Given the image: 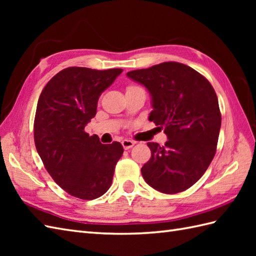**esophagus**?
I'll list each match as a JSON object with an SVG mask.
<instances>
[{
	"label": "esophagus",
	"mask_w": 256,
	"mask_h": 256,
	"mask_svg": "<svg viewBox=\"0 0 256 256\" xmlns=\"http://www.w3.org/2000/svg\"><path fill=\"white\" fill-rule=\"evenodd\" d=\"M134 145H135V142H133V140H122V146L124 150L131 148Z\"/></svg>",
	"instance_id": "esophagus-1"
}]
</instances>
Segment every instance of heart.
<instances>
[{"label":"heart","mask_w":256,"mask_h":256,"mask_svg":"<svg viewBox=\"0 0 256 256\" xmlns=\"http://www.w3.org/2000/svg\"><path fill=\"white\" fill-rule=\"evenodd\" d=\"M133 88H138V86H128V89H133Z\"/></svg>","instance_id":"heart-1"}]
</instances>
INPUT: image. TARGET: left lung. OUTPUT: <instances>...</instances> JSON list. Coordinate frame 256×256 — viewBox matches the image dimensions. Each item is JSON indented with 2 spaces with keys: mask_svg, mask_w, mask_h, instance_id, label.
Listing matches in <instances>:
<instances>
[{
  "mask_svg": "<svg viewBox=\"0 0 256 256\" xmlns=\"http://www.w3.org/2000/svg\"><path fill=\"white\" fill-rule=\"evenodd\" d=\"M150 91V121L164 128V146L148 143L152 156L142 167L150 187L164 194L182 192L197 182L214 160L221 113L211 84L192 67L162 62L126 74Z\"/></svg>",
  "mask_w": 256,
  "mask_h": 256,
  "instance_id": "8db88e82",
  "label": "left lung"
}]
</instances>
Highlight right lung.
Wrapping results in <instances>:
<instances>
[{"instance_id":"1","label":"right lung","mask_w":256,"mask_h":256,"mask_svg":"<svg viewBox=\"0 0 256 256\" xmlns=\"http://www.w3.org/2000/svg\"><path fill=\"white\" fill-rule=\"evenodd\" d=\"M122 72L69 67L48 81L38 99L36 150L55 182L74 197L99 198L112 184L123 146L102 144L84 126L94 118L102 92Z\"/></svg>"}]
</instances>
